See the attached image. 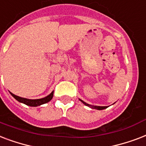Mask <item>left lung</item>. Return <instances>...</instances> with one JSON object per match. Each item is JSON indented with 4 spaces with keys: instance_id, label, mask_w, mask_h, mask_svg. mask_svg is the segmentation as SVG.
<instances>
[{
    "instance_id": "8db88e82",
    "label": "left lung",
    "mask_w": 146,
    "mask_h": 146,
    "mask_svg": "<svg viewBox=\"0 0 146 146\" xmlns=\"http://www.w3.org/2000/svg\"><path fill=\"white\" fill-rule=\"evenodd\" d=\"M79 100H81V102L83 103L84 104L86 105V106H88V107H91V108H92V109H96V110H104V109H106L107 107H100V106H93V105H91V104H87V103H85L84 101H83L82 100H81V99H79Z\"/></svg>"
}]
</instances>
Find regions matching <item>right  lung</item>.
<instances>
[{"label":"right lung","instance_id":"add662e5","mask_svg":"<svg viewBox=\"0 0 146 146\" xmlns=\"http://www.w3.org/2000/svg\"><path fill=\"white\" fill-rule=\"evenodd\" d=\"M10 93H11V94L13 96V98H15L16 100L19 101L20 103H23V104H24L27 105V106H30V107H38V106H40V105L49 102L52 99L54 91H52L50 94H48V96H46L45 98H40V99H34V100L21 98V97H19V96L13 94L11 92H10Z\"/></svg>","mask_w":146,"mask_h":146}]
</instances>
